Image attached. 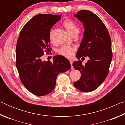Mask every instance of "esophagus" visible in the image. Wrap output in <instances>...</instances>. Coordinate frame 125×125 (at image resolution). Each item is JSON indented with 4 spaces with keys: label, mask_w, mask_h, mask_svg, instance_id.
<instances>
[{
    "label": "esophagus",
    "mask_w": 125,
    "mask_h": 125,
    "mask_svg": "<svg viewBox=\"0 0 125 125\" xmlns=\"http://www.w3.org/2000/svg\"><path fill=\"white\" fill-rule=\"evenodd\" d=\"M69 62H70V63H71V66H72V68H71L73 69V65H72V64H73V61H72V60H69Z\"/></svg>",
    "instance_id": "esophagus-1"
}]
</instances>
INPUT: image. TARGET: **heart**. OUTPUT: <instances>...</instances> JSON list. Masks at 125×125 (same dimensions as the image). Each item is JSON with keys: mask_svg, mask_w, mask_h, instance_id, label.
Masks as SVG:
<instances>
[{"mask_svg": "<svg viewBox=\"0 0 125 125\" xmlns=\"http://www.w3.org/2000/svg\"><path fill=\"white\" fill-rule=\"evenodd\" d=\"M63 25L71 35L74 34L78 35L80 29L79 26L70 19L65 20L63 23ZM75 51V48L69 46H63L58 50V53L67 58H71Z\"/></svg>", "mask_w": 125, "mask_h": 125, "instance_id": "heart-1", "label": "heart"}]
</instances>
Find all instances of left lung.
<instances>
[{
  "instance_id": "1",
  "label": "left lung",
  "mask_w": 125,
  "mask_h": 125,
  "mask_svg": "<svg viewBox=\"0 0 125 125\" xmlns=\"http://www.w3.org/2000/svg\"><path fill=\"white\" fill-rule=\"evenodd\" d=\"M74 16L83 23L85 29L77 57L79 60L88 56L89 60L85 65L80 60L73 63L74 69L81 73L74 85L82 92H90L98 88L108 75L113 58L111 38L103 22L92 11L80 10Z\"/></svg>"
}]
</instances>
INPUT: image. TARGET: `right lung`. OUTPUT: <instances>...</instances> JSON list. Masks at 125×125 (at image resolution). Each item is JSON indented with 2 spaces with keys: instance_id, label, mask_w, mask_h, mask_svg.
<instances>
[{
  "instance_id": "1",
  "label": "right lung",
  "mask_w": 125,
  "mask_h": 125,
  "mask_svg": "<svg viewBox=\"0 0 125 125\" xmlns=\"http://www.w3.org/2000/svg\"><path fill=\"white\" fill-rule=\"evenodd\" d=\"M62 15L39 14L30 20L21 30L16 47V65L23 85L37 96L54 89L58 74L71 69L64 56L57 55L53 62L42 61L44 52L50 47V31Z\"/></svg>"
}]
</instances>
